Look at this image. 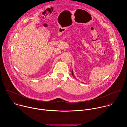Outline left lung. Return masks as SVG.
I'll use <instances>...</instances> for the list:
<instances>
[{
	"mask_svg": "<svg viewBox=\"0 0 127 127\" xmlns=\"http://www.w3.org/2000/svg\"><path fill=\"white\" fill-rule=\"evenodd\" d=\"M72 75H73V77H74L75 78V77H74V74H73V70H72Z\"/></svg>",
	"mask_w": 127,
	"mask_h": 127,
	"instance_id": "left-lung-1",
	"label": "left lung"
}]
</instances>
